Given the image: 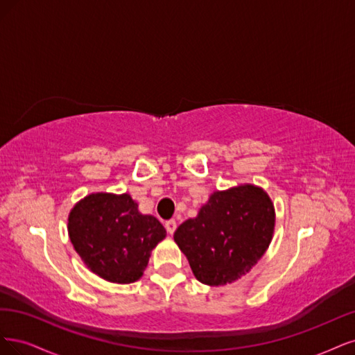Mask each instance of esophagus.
<instances>
[{"label": "esophagus", "mask_w": 355, "mask_h": 355, "mask_svg": "<svg viewBox=\"0 0 355 355\" xmlns=\"http://www.w3.org/2000/svg\"><path fill=\"white\" fill-rule=\"evenodd\" d=\"M165 228H166V232H168L169 234H173V233L175 232V228H177V221H175V220H168V221H165Z\"/></svg>", "instance_id": "obj_1"}]
</instances>
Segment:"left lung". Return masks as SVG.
Here are the masks:
<instances>
[{"label":"left lung","mask_w":355,"mask_h":355,"mask_svg":"<svg viewBox=\"0 0 355 355\" xmlns=\"http://www.w3.org/2000/svg\"><path fill=\"white\" fill-rule=\"evenodd\" d=\"M272 230L274 207L268 194L248 184L211 194L196 218L177 228L174 240L199 282L221 286L257 264Z\"/></svg>","instance_id":"1"}]
</instances>
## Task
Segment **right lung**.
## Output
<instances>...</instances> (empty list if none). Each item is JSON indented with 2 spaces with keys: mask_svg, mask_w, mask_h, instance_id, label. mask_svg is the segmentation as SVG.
<instances>
[{
  "mask_svg": "<svg viewBox=\"0 0 355 355\" xmlns=\"http://www.w3.org/2000/svg\"><path fill=\"white\" fill-rule=\"evenodd\" d=\"M67 228L87 267L113 283L139 280L152 249L166 236L164 225L140 214L127 193L89 194L75 205Z\"/></svg>",
  "mask_w": 355,
  "mask_h": 355,
  "instance_id": "obj_1",
  "label": "right lung"
}]
</instances>
